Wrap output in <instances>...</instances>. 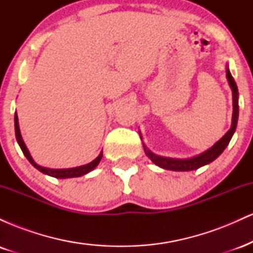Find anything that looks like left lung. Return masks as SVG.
Masks as SVG:
<instances>
[{"instance_id": "8db88e82", "label": "left lung", "mask_w": 253, "mask_h": 253, "mask_svg": "<svg viewBox=\"0 0 253 253\" xmlns=\"http://www.w3.org/2000/svg\"><path fill=\"white\" fill-rule=\"evenodd\" d=\"M226 78H227L229 86L232 89V102H233V113H232V125L231 128L227 130L225 135L222 136L220 140H217L213 146L203 151L200 155L190 157V158H170V157H163L158 156L156 153L151 152V151L145 146L143 143L144 151L146 156L149 157L151 161L159 168L165 170L171 171H191L196 170L199 168L205 167V165L211 163L213 161L219 157L223 152V150L227 147V145L231 141L232 136H233L234 132H236L237 124H238V117H239V106H238V97H239V92H238V86L236 82H234L233 77H232L231 72H229L228 66H226ZM140 134V132H139ZM141 138V135H140Z\"/></svg>"}]
</instances>
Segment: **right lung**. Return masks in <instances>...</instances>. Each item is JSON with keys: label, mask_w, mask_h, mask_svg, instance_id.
Wrapping results in <instances>:
<instances>
[{"label": "right lung", "mask_w": 253, "mask_h": 253, "mask_svg": "<svg viewBox=\"0 0 253 253\" xmlns=\"http://www.w3.org/2000/svg\"><path fill=\"white\" fill-rule=\"evenodd\" d=\"M14 123H15V136H16V140H17V144H19L20 149L22 150V152H24L26 158L30 161V163L33 165L36 169L39 170L40 172L45 173V175L56 177V178H74V177H81L83 175H86V173L90 172V171L94 170L98 165V163L101 162V159H102V152H101L100 155H98L94 161L90 162V163L85 165H81V167L70 168V169H50V168L40 167V165H38L36 162H34V159L32 158L30 151H28L24 139H22L21 132H20V127H19V118H17L16 113H15V117H14Z\"/></svg>", "instance_id": "add662e5"}]
</instances>
